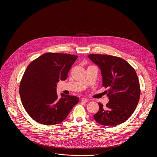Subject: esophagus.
<instances>
[{
  "label": "esophagus",
  "mask_w": 157,
  "mask_h": 157,
  "mask_svg": "<svg viewBox=\"0 0 157 157\" xmlns=\"http://www.w3.org/2000/svg\"><path fill=\"white\" fill-rule=\"evenodd\" d=\"M81 101H82V102H83L84 103H86V102H88V99H86L85 98H83L81 99Z\"/></svg>",
  "instance_id": "esophagus-1"
}]
</instances>
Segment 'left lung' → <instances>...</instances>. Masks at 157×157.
Segmentation results:
<instances>
[{
    "label": "left lung",
    "instance_id": "obj_1",
    "mask_svg": "<svg viewBox=\"0 0 157 157\" xmlns=\"http://www.w3.org/2000/svg\"><path fill=\"white\" fill-rule=\"evenodd\" d=\"M88 58L99 68L102 86L109 102L94 115L101 125L112 127L126 121L134 112L140 97V82L134 69L126 60L111 55L90 54Z\"/></svg>",
    "mask_w": 157,
    "mask_h": 157
}]
</instances>
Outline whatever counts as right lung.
Instances as JSON below:
<instances>
[{
    "label": "right lung",
    "mask_w": 157,
    "mask_h": 157,
    "mask_svg": "<svg viewBox=\"0 0 157 157\" xmlns=\"http://www.w3.org/2000/svg\"><path fill=\"white\" fill-rule=\"evenodd\" d=\"M78 56L46 53L33 60L26 68L20 83L23 106L33 120L46 125L65 120L78 103L77 97L56 93L57 83L65 80Z\"/></svg>",
    "instance_id": "add662e5"
}]
</instances>
